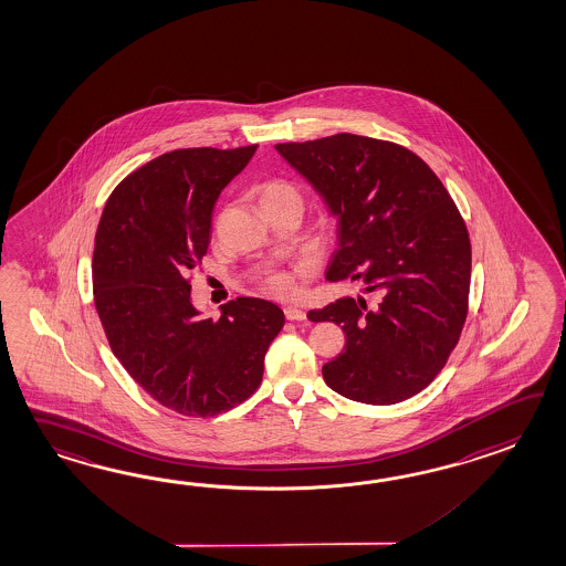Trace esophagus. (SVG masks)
I'll return each mask as SVG.
<instances>
[{"instance_id": "34e87169", "label": "esophagus", "mask_w": 566, "mask_h": 566, "mask_svg": "<svg viewBox=\"0 0 566 566\" xmlns=\"http://www.w3.org/2000/svg\"><path fill=\"white\" fill-rule=\"evenodd\" d=\"M285 317L290 322H303L305 319V312H302L300 307H285Z\"/></svg>"}]
</instances>
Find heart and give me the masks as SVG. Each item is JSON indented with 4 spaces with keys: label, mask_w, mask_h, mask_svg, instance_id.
<instances>
[{
    "label": "heart",
    "mask_w": 566,
    "mask_h": 566,
    "mask_svg": "<svg viewBox=\"0 0 566 566\" xmlns=\"http://www.w3.org/2000/svg\"><path fill=\"white\" fill-rule=\"evenodd\" d=\"M259 199H261V206L266 208V206L287 203V201H302V193L287 179L273 177L259 187ZM263 290L275 297H290L295 291V279L290 273H271L263 279Z\"/></svg>",
    "instance_id": "heart-1"
}]
</instances>
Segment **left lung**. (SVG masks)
<instances>
[{"mask_svg": "<svg viewBox=\"0 0 566 566\" xmlns=\"http://www.w3.org/2000/svg\"><path fill=\"white\" fill-rule=\"evenodd\" d=\"M338 216L329 281H360L377 303L344 297L312 310L346 334L322 367L329 389L391 406L434 381L469 314L471 238L447 187L416 153L389 140L334 134L275 145Z\"/></svg>", "mask_w": 566, "mask_h": 566, "instance_id": "1", "label": "left lung"}]
</instances>
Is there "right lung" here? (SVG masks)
I'll use <instances>...</instances> for the list:
<instances>
[{"instance_id":"add662e5","label":"right lung","mask_w":566,"mask_h":566,"mask_svg":"<svg viewBox=\"0 0 566 566\" xmlns=\"http://www.w3.org/2000/svg\"><path fill=\"white\" fill-rule=\"evenodd\" d=\"M256 145L179 148L119 181L95 232L93 303L112 353L155 401L187 418L237 408L263 381L285 324L275 303L237 297L218 319L191 303L220 191Z\"/></svg>"}]
</instances>
